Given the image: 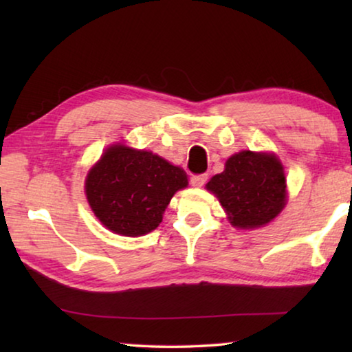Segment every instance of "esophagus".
I'll use <instances>...</instances> for the list:
<instances>
[{
	"mask_svg": "<svg viewBox=\"0 0 352 352\" xmlns=\"http://www.w3.org/2000/svg\"><path fill=\"white\" fill-rule=\"evenodd\" d=\"M206 180H208V175H205V174L192 175V177H190V184H192V186H195V188H201L206 183Z\"/></svg>",
	"mask_w": 352,
	"mask_h": 352,
	"instance_id": "esophagus-1",
	"label": "esophagus"
}]
</instances>
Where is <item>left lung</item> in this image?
<instances>
[{
	"mask_svg": "<svg viewBox=\"0 0 352 352\" xmlns=\"http://www.w3.org/2000/svg\"><path fill=\"white\" fill-rule=\"evenodd\" d=\"M285 186L284 168L276 155L252 151L231 155L222 174L206 183V189L223 206L230 223L241 230L272 222L285 206Z\"/></svg>",
	"mask_w": 352,
	"mask_h": 352,
	"instance_id": "obj_1",
	"label": "left lung"
}]
</instances>
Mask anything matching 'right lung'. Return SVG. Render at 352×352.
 <instances>
[{
    "label": "right lung",
    "mask_w": 352,
    "mask_h": 352,
    "mask_svg": "<svg viewBox=\"0 0 352 352\" xmlns=\"http://www.w3.org/2000/svg\"><path fill=\"white\" fill-rule=\"evenodd\" d=\"M188 186L182 168L147 151L113 144L88 172L85 194L100 223L116 234L151 233L177 190Z\"/></svg>",
    "instance_id": "add662e5"
}]
</instances>
